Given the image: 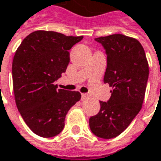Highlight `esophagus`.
I'll return each mask as SVG.
<instances>
[{
	"label": "esophagus",
	"mask_w": 161,
	"mask_h": 161,
	"mask_svg": "<svg viewBox=\"0 0 161 161\" xmlns=\"http://www.w3.org/2000/svg\"><path fill=\"white\" fill-rule=\"evenodd\" d=\"M88 97H89V95H88V94H86V93H83V94L81 95V98H82V100L87 99Z\"/></svg>",
	"instance_id": "1"
}]
</instances>
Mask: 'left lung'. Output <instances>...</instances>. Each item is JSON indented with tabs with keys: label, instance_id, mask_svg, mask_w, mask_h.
I'll return each mask as SVG.
<instances>
[{
	"label": "left lung",
	"instance_id": "obj_1",
	"mask_svg": "<svg viewBox=\"0 0 161 161\" xmlns=\"http://www.w3.org/2000/svg\"><path fill=\"white\" fill-rule=\"evenodd\" d=\"M107 54L104 83L113 87L107 102H100L99 112L89 118L91 131L97 137H118L140 111L148 79L145 51L137 40L123 34L96 38Z\"/></svg>",
	"mask_w": 161,
	"mask_h": 161
}]
</instances>
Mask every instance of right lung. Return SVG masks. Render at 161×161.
<instances>
[{"label": "right lung", "mask_w": 161, "mask_h": 161, "mask_svg": "<svg viewBox=\"0 0 161 161\" xmlns=\"http://www.w3.org/2000/svg\"><path fill=\"white\" fill-rule=\"evenodd\" d=\"M82 39L35 31L24 38L15 53L12 74L16 106L26 125L40 137L58 135L67 112L80 100L79 92L58 89L53 83L67 68L68 51Z\"/></svg>", "instance_id": "add662e5"}]
</instances>
